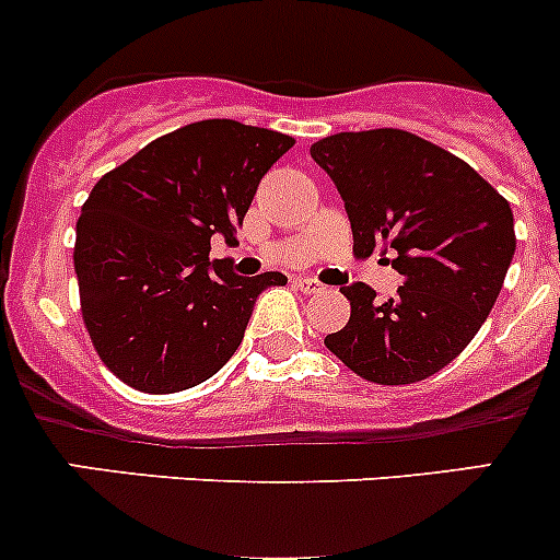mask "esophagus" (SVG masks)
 <instances>
[{
    "label": "esophagus",
    "instance_id": "esophagus-1",
    "mask_svg": "<svg viewBox=\"0 0 560 560\" xmlns=\"http://www.w3.org/2000/svg\"><path fill=\"white\" fill-rule=\"evenodd\" d=\"M295 287L306 295H316V292H325V284H319L316 279H295Z\"/></svg>",
    "mask_w": 560,
    "mask_h": 560
}]
</instances>
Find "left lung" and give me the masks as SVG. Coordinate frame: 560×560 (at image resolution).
<instances>
[{
    "label": "left lung",
    "mask_w": 560,
    "mask_h": 560,
    "mask_svg": "<svg viewBox=\"0 0 560 560\" xmlns=\"http://www.w3.org/2000/svg\"><path fill=\"white\" fill-rule=\"evenodd\" d=\"M312 156L341 195L354 254L385 244L404 276L385 303L360 281L341 287L352 316L325 347L376 385L428 380L468 347L504 287L515 254L510 202L471 165L404 129L330 135Z\"/></svg>",
    "instance_id": "1"
}]
</instances>
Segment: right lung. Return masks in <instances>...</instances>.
<instances>
[{
    "mask_svg": "<svg viewBox=\"0 0 560 560\" xmlns=\"http://www.w3.org/2000/svg\"><path fill=\"white\" fill-rule=\"evenodd\" d=\"M290 135L233 118L186 124L105 173L78 219L75 273L94 349L140 393L211 380L244 341L254 303L287 276H238L213 259L233 244Z\"/></svg>",
    "mask_w": 560,
    "mask_h": 560,
    "instance_id": "1",
    "label": "right lung"
}]
</instances>
